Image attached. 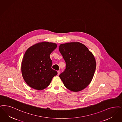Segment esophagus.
I'll return each instance as SVG.
<instances>
[{
    "instance_id": "esophagus-1",
    "label": "esophagus",
    "mask_w": 122,
    "mask_h": 122,
    "mask_svg": "<svg viewBox=\"0 0 122 122\" xmlns=\"http://www.w3.org/2000/svg\"><path fill=\"white\" fill-rule=\"evenodd\" d=\"M57 72H58V75H59V74H60V71H59H59H58Z\"/></svg>"
}]
</instances>
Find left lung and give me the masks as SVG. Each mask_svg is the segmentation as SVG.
Listing matches in <instances>:
<instances>
[{"label":"left lung","mask_w":122,"mask_h":122,"mask_svg":"<svg viewBox=\"0 0 122 122\" xmlns=\"http://www.w3.org/2000/svg\"><path fill=\"white\" fill-rule=\"evenodd\" d=\"M59 51L66 63V68L59 77L65 87L78 92L87 87L93 79L96 61L93 54L79 42L61 44Z\"/></svg>","instance_id":"8db88e82"}]
</instances>
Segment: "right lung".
Here are the masks:
<instances>
[{
    "label": "right lung",
    "mask_w": 122,
    "mask_h": 122,
    "mask_svg": "<svg viewBox=\"0 0 122 122\" xmlns=\"http://www.w3.org/2000/svg\"><path fill=\"white\" fill-rule=\"evenodd\" d=\"M57 44L49 42L36 44L27 49L22 62V73L25 82L32 88L42 90L47 87L58 73L51 68L50 54Z\"/></svg>",
    "instance_id": "1"
}]
</instances>
